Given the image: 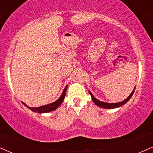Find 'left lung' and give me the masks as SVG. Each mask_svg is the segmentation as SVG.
Instances as JSON below:
<instances>
[{"mask_svg": "<svg viewBox=\"0 0 153 153\" xmlns=\"http://www.w3.org/2000/svg\"><path fill=\"white\" fill-rule=\"evenodd\" d=\"M135 89L133 90V91L132 92L131 94H130L129 96L127 97L126 100L122 101V102H115V103H108V102H102V101L97 100V98H95V97L93 96V95L91 93V91H89V94L91 95L92 100H93V101L95 102V104L96 105L99 106L100 108H107V109H113V108H118V107H120V106L123 105L124 104H126V102H128V101L129 100L130 98H131V97L132 96V95H133V93H134V91H135Z\"/></svg>", "mask_w": 153, "mask_h": 153, "instance_id": "left-lung-1", "label": "left lung"}]
</instances>
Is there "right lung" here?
Listing matches in <instances>:
<instances>
[{
	"label": "right lung",
	"mask_w": 153,
	"mask_h": 153,
	"mask_svg": "<svg viewBox=\"0 0 153 153\" xmlns=\"http://www.w3.org/2000/svg\"><path fill=\"white\" fill-rule=\"evenodd\" d=\"M68 88V85L65 86V89H64L63 92H62V95H60V97L55 102H52V103H50L48 105H45L40 106V107H38V108H31V107L27 106L26 104H25L24 102H23V104L24 105H25L27 108H29L30 110L35 112V113H48V112L53 111V110H56L57 108H58L59 106L60 105V104L62 103V101H63L64 98L65 97V93H66V90Z\"/></svg>",
	"instance_id": "obj_1"
}]
</instances>
